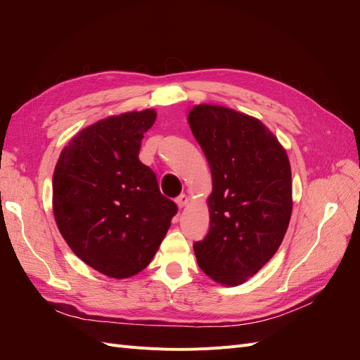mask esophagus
<instances>
[{"mask_svg": "<svg viewBox=\"0 0 360 360\" xmlns=\"http://www.w3.org/2000/svg\"><path fill=\"white\" fill-rule=\"evenodd\" d=\"M176 202H177V205H179V209H183V207L188 204V197H186V195H184V193H181L180 197L176 200Z\"/></svg>", "mask_w": 360, "mask_h": 360, "instance_id": "34e87169", "label": "esophagus"}]
</instances>
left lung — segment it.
Masks as SVG:
<instances>
[{
  "instance_id": "obj_1",
  "label": "left lung",
  "mask_w": 360,
  "mask_h": 360,
  "mask_svg": "<svg viewBox=\"0 0 360 360\" xmlns=\"http://www.w3.org/2000/svg\"><path fill=\"white\" fill-rule=\"evenodd\" d=\"M188 122L212 171L210 230L193 250L217 284L254 276L281 246L292 210L285 148L258 118L219 105H197Z\"/></svg>"
}]
</instances>
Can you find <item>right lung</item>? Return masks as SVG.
Wrapping results in <instances>:
<instances>
[{"label":"right lung","instance_id":"right-lung-1","mask_svg":"<svg viewBox=\"0 0 360 360\" xmlns=\"http://www.w3.org/2000/svg\"><path fill=\"white\" fill-rule=\"evenodd\" d=\"M155 110L101 120L63 148L52 177V207L64 240L101 274L124 279L144 270L177 213L156 174L138 159Z\"/></svg>","mask_w":360,"mask_h":360}]
</instances>
